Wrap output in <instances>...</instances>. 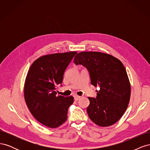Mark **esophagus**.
<instances>
[{
	"instance_id": "obj_1",
	"label": "esophagus",
	"mask_w": 150,
	"mask_h": 150,
	"mask_svg": "<svg viewBox=\"0 0 150 150\" xmlns=\"http://www.w3.org/2000/svg\"><path fill=\"white\" fill-rule=\"evenodd\" d=\"M74 100H75V101H78L79 99H80L81 96H78V95H74Z\"/></svg>"
}]
</instances>
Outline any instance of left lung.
<instances>
[{"instance_id":"8db88e82","label":"left lung","mask_w":150,"mask_h":150,"mask_svg":"<svg viewBox=\"0 0 150 150\" xmlns=\"http://www.w3.org/2000/svg\"><path fill=\"white\" fill-rule=\"evenodd\" d=\"M76 65L88 69L91 84L99 86L96 98L88 97L89 118L100 126L115 124L128 106L131 86L125 67L117 58L99 52H81L74 57Z\"/></svg>"}]
</instances>
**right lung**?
I'll return each instance as SVG.
<instances>
[{
  "label": "right lung",
  "instance_id": "right-lung-1",
  "mask_svg": "<svg viewBox=\"0 0 150 150\" xmlns=\"http://www.w3.org/2000/svg\"><path fill=\"white\" fill-rule=\"evenodd\" d=\"M76 52L43 56L30 66L24 84V98L31 114L40 123L55 128L66 121L67 110L74 102L72 96H57L56 86Z\"/></svg>",
  "mask_w": 150,
  "mask_h": 150
}]
</instances>
